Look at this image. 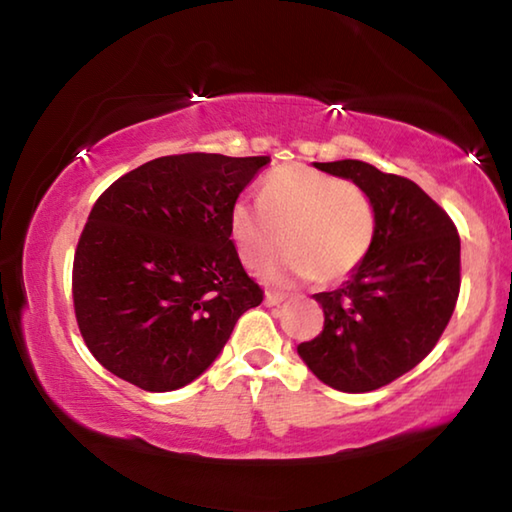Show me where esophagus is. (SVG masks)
<instances>
[{"label":"esophagus","mask_w":512,"mask_h":512,"mask_svg":"<svg viewBox=\"0 0 512 512\" xmlns=\"http://www.w3.org/2000/svg\"><path fill=\"white\" fill-rule=\"evenodd\" d=\"M284 300H287V296H282V293H275V291L264 293V305L266 307H277V305H282Z\"/></svg>","instance_id":"34e87169"}]
</instances>
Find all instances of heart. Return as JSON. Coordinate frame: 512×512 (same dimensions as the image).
Returning <instances> with one entry per match:
<instances>
[{
    "label": "heart",
    "mask_w": 512,
    "mask_h": 512,
    "mask_svg": "<svg viewBox=\"0 0 512 512\" xmlns=\"http://www.w3.org/2000/svg\"><path fill=\"white\" fill-rule=\"evenodd\" d=\"M230 235L241 262H268L282 241L287 253L266 268L271 280L339 282L366 257L375 235V210L357 185L305 164L268 173L262 198L241 196L230 210Z\"/></svg>",
    "instance_id": "1"
}]
</instances>
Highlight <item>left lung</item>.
Listing matches in <instances>:
<instances>
[{
	"label": "left lung",
	"mask_w": 512,
	"mask_h": 512,
	"mask_svg": "<svg viewBox=\"0 0 512 512\" xmlns=\"http://www.w3.org/2000/svg\"><path fill=\"white\" fill-rule=\"evenodd\" d=\"M370 198L375 235L339 289L316 293L325 325L298 354L323 384L368 393L418 366L438 343L461 289V239L409 178L361 160L314 162Z\"/></svg>",
	"instance_id": "8db88e82"
}]
</instances>
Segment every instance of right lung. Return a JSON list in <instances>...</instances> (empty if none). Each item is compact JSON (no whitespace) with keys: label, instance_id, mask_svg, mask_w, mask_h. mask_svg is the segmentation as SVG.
Masks as SVG:
<instances>
[{"label":"right lung","instance_id":"add662e5","mask_svg":"<svg viewBox=\"0 0 512 512\" xmlns=\"http://www.w3.org/2000/svg\"><path fill=\"white\" fill-rule=\"evenodd\" d=\"M268 162L167 155L99 196L76 246L72 293L83 341L112 375L151 393L183 388L262 302L230 239V210Z\"/></svg>","mask_w":512,"mask_h":512}]
</instances>
